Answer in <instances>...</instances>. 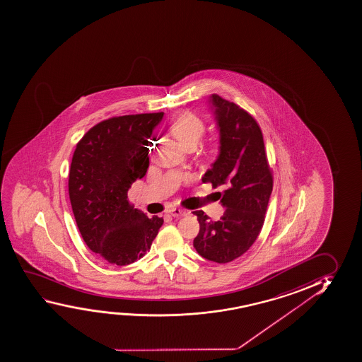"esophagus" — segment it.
Wrapping results in <instances>:
<instances>
[{
    "label": "esophagus",
    "instance_id": "obj_1",
    "mask_svg": "<svg viewBox=\"0 0 362 362\" xmlns=\"http://www.w3.org/2000/svg\"><path fill=\"white\" fill-rule=\"evenodd\" d=\"M168 214L173 217H182L186 216L189 212L186 210H182V209H178V207H173V209L168 210Z\"/></svg>",
    "mask_w": 362,
    "mask_h": 362
}]
</instances>
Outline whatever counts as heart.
I'll return each instance as SVG.
<instances>
[{"label":"heart","mask_w":362,"mask_h":362,"mask_svg":"<svg viewBox=\"0 0 362 362\" xmlns=\"http://www.w3.org/2000/svg\"><path fill=\"white\" fill-rule=\"evenodd\" d=\"M175 139L182 146L196 145L205 131V124L191 112H182L171 124Z\"/></svg>","instance_id":"1"}]
</instances>
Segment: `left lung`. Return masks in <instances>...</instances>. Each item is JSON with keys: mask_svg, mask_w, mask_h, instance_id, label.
Instances as JSON below:
<instances>
[{"mask_svg": "<svg viewBox=\"0 0 362 362\" xmlns=\"http://www.w3.org/2000/svg\"><path fill=\"white\" fill-rule=\"evenodd\" d=\"M210 101L220 130V155L202 180L215 189L225 187L218 194L226 211L218 221L204 211H194L200 222L194 247L205 259L227 264L243 256L259 238L274 177L256 119L216 93Z\"/></svg>", "mask_w": 362, "mask_h": 362, "instance_id": "1", "label": "left lung"}]
</instances>
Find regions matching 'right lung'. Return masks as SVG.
Wrapping results in <instances>:
<instances>
[{
  "mask_svg": "<svg viewBox=\"0 0 362 362\" xmlns=\"http://www.w3.org/2000/svg\"><path fill=\"white\" fill-rule=\"evenodd\" d=\"M163 117L124 115L101 121L76 145L69 194L76 223L92 252L108 264L145 256L163 223L131 205L127 191L148 168V139Z\"/></svg>",
  "mask_w": 362,
  "mask_h": 362,
  "instance_id": "right-lung-1",
  "label": "right lung"
}]
</instances>
